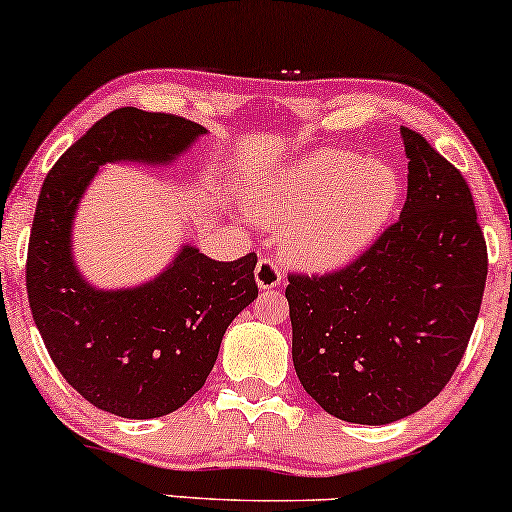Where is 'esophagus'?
<instances>
[{"instance_id": "34e87169", "label": "esophagus", "mask_w": 512, "mask_h": 512, "mask_svg": "<svg viewBox=\"0 0 512 512\" xmlns=\"http://www.w3.org/2000/svg\"><path fill=\"white\" fill-rule=\"evenodd\" d=\"M256 282L261 289H275L282 284V268H279L277 258L263 256L256 265Z\"/></svg>"}]
</instances>
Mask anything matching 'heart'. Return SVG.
<instances>
[{
    "label": "heart",
    "instance_id": "heart-1",
    "mask_svg": "<svg viewBox=\"0 0 512 512\" xmlns=\"http://www.w3.org/2000/svg\"><path fill=\"white\" fill-rule=\"evenodd\" d=\"M401 179L384 160L321 149L272 174L249 193L258 221L284 223L286 251L314 268L347 263L387 226Z\"/></svg>",
    "mask_w": 512,
    "mask_h": 512
}]
</instances>
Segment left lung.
I'll list each match as a JSON object with an SVG mask.
<instances>
[{
    "label": "left lung",
    "instance_id": "left-lung-1",
    "mask_svg": "<svg viewBox=\"0 0 512 512\" xmlns=\"http://www.w3.org/2000/svg\"><path fill=\"white\" fill-rule=\"evenodd\" d=\"M408 200L359 258L326 275L291 272L293 366L328 415L391 424L433 401L478 319L487 244L466 179L401 128Z\"/></svg>",
    "mask_w": 512,
    "mask_h": 512
}]
</instances>
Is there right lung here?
<instances>
[{
  "instance_id": "obj_1",
  "label": "right lung",
  "mask_w": 512,
  "mask_h": 512,
  "mask_svg": "<svg viewBox=\"0 0 512 512\" xmlns=\"http://www.w3.org/2000/svg\"><path fill=\"white\" fill-rule=\"evenodd\" d=\"M205 128L135 107L111 111L62 153L41 186L27 247V298L55 368L111 415L179 410L212 373L223 333L258 296L256 254L221 263L195 247L137 289L100 291L76 270L72 221L97 167L170 163Z\"/></svg>"
}]
</instances>
